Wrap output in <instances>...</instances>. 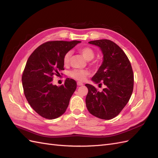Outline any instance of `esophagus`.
I'll use <instances>...</instances> for the list:
<instances>
[{
    "label": "esophagus",
    "instance_id": "esophagus-1",
    "mask_svg": "<svg viewBox=\"0 0 158 158\" xmlns=\"http://www.w3.org/2000/svg\"><path fill=\"white\" fill-rule=\"evenodd\" d=\"M77 85H79V86H80V85H83V84L82 82H78Z\"/></svg>",
    "mask_w": 158,
    "mask_h": 158
}]
</instances>
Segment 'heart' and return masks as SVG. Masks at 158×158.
Here are the masks:
<instances>
[{"label": "heart", "mask_w": 158, "mask_h": 158, "mask_svg": "<svg viewBox=\"0 0 158 158\" xmlns=\"http://www.w3.org/2000/svg\"><path fill=\"white\" fill-rule=\"evenodd\" d=\"M80 53L83 55L84 58L87 60H91L94 59L95 56L94 51L89 47H84L79 49ZM71 51L66 52L63 57V63L64 65L69 64L70 56H71ZM89 74V72L86 70H74L71 71L69 73V75L76 80L82 81Z\"/></svg>", "instance_id": "obj_1"}]
</instances>
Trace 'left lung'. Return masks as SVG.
Segmentation results:
<instances>
[{
    "label": "left lung",
    "instance_id": "8db88e82",
    "mask_svg": "<svg viewBox=\"0 0 158 158\" xmlns=\"http://www.w3.org/2000/svg\"><path fill=\"white\" fill-rule=\"evenodd\" d=\"M99 47L103 62L92 78L95 84L102 82L106 88L99 92L94 85L88 89L85 104L88 111L98 118L109 120L125 107L133 91L134 76L130 61L124 51L114 42L99 40L88 42Z\"/></svg>",
    "mask_w": 158,
    "mask_h": 158
}]
</instances>
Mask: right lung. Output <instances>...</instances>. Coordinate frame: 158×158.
I'll return each instance as SVG.
<instances>
[{
    "mask_svg": "<svg viewBox=\"0 0 158 158\" xmlns=\"http://www.w3.org/2000/svg\"><path fill=\"white\" fill-rule=\"evenodd\" d=\"M80 41L46 42L33 51L27 59L22 74V85L28 103L41 117L55 119L64 114L76 89L73 79L64 85L52 84L54 76L64 70L63 57Z\"/></svg>",
    "mask_w": 158,
    "mask_h": 158,
    "instance_id": "obj_1",
    "label": "right lung"
}]
</instances>
